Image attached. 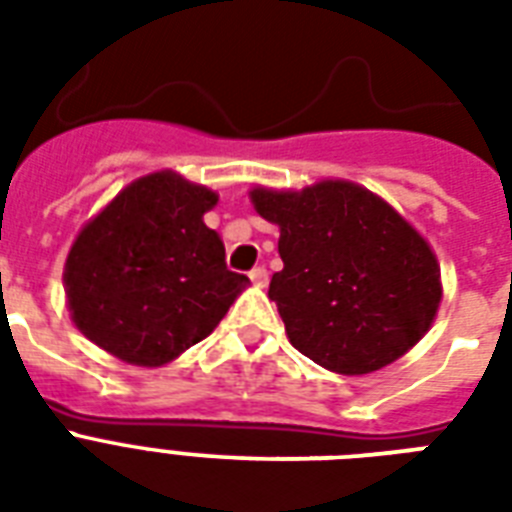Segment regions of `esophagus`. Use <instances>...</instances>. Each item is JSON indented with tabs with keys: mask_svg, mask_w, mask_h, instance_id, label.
I'll list each match as a JSON object with an SVG mask.
<instances>
[{
	"mask_svg": "<svg viewBox=\"0 0 512 512\" xmlns=\"http://www.w3.org/2000/svg\"><path fill=\"white\" fill-rule=\"evenodd\" d=\"M249 279H252V284H257V287H265V284H268V271H265V268H255V271H249Z\"/></svg>",
	"mask_w": 512,
	"mask_h": 512,
	"instance_id": "esophagus-1",
	"label": "esophagus"
}]
</instances>
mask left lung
<instances>
[{
    "label": "left lung",
    "instance_id": "8db88e82",
    "mask_svg": "<svg viewBox=\"0 0 512 512\" xmlns=\"http://www.w3.org/2000/svg\"><path fill=\"white\" fill-rule=\"evenodd\" d=\"M257 215L279 225L284 268L271 297L289 342L337 374H369L417 345L444 297L428 239L350 180L300 191L255 185Z\"/></svg>",
    "mask_w": 512,
    "mask_h": 512
}]
</instances>
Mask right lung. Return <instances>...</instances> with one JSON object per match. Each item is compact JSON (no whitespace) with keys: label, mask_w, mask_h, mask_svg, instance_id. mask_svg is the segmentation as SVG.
<instances>
[{"label":"right lung","mask_w":512,"mask_h":512,"mask_svg":"<svg viewBox=\"0 0 512 512\" xmlns=\"http://www.w3.org/2000/svg\"><path fill=\"white\" fill-rule=\"evenodd\" d=\"M212 188L159 170L132 180L76 233L63 265L74 327L135 366H164L212 335L249 279L225 268L204 215Z\"/></svg>","instance_id":"1"}]
</instances>
